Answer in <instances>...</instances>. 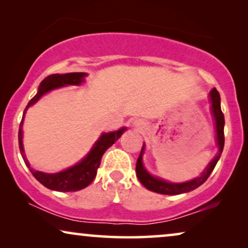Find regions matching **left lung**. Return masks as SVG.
<instances>
[{
    "label": "left lung",
    "mask_w": 248,
    "mask_h": 248,
    "mask_svg": "<svg viewBox=\"0 0 248 248\" xmlns=\"http://www.w3.org/2000/svg\"><path fill=\"white\" fill-rule=\"evenodd\" d=\"M210 96H211L212 113H213V116L216 118L217 143H218V147H219L218 155H217L216 158L210 162L208 167L205 168V170L202 172V175L200 176V177H196L194 179H192V181L186 182V183L175 184V183H169V182L162 181V179L152 177V176L145 170L143 167V164H142V155H143V150H144V145H143L141 149L140 155H139L138 158L135 170H137V176L139 181H140V183L144 186V187H147L152 192L160 193V194L177 195V194H182V193L191 192L193 189L198 188L199 186H201L203 183L209 178V176L211 175L212 170L216 167L217 162L219 160L220 155L222 154L223 145H225V133H223V127H225V116H223L221 107H220V94L218 93V90H217L216 88H213L211 93H210Z\"/></svg>",
    "instance_id": "left-lung-1"
}]
</instances>
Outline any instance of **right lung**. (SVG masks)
<instances>
[{
	"instance_id": "obj_1",
	"label": "right lung",
	"mask_w": 248,
	"mask_h": 248,
	"mask_svg": "<svg viewBox=\"0 0 248 248\" xmlns=\"http://www.w3.org/2000/svg\"><path fill=\"white\" fill-rule=\"evenodd\" d=\"M87 74L83 72H73V73H65V74H52L45 78L42 81L39 86V90L35 97L29 101L27 105L26 110L31 106L32 104H35L37 100L39 99L43 94H45L48 91L55 89V88L67 86V84H80L83 81V78ZM23 113V116H25ZM22 124H23V118L20 123L19 127V149L21 152V155L25 160V164L27 167L29 168V170L33 175L37 181L40 184H43L45 187L49 189H54V191L59 192H77L80 191L84 187H87L88 185L91 184V182L93 181L94 177L97 175V170L99 168L100 160L105 151L108 148L111 147L114 144L115 141H117L121 138V135L123 134V132L126 128H121L116 132H110V133H104L99 138V140L96 142V144L93 145V148L91 149L89 155L83 159L82 161L79 164L73 166L66 170H63L57 174H46V172H42L30 167L28 160H27L25 152H23V145H22Z\"/></svg>"
}]
</instances>
